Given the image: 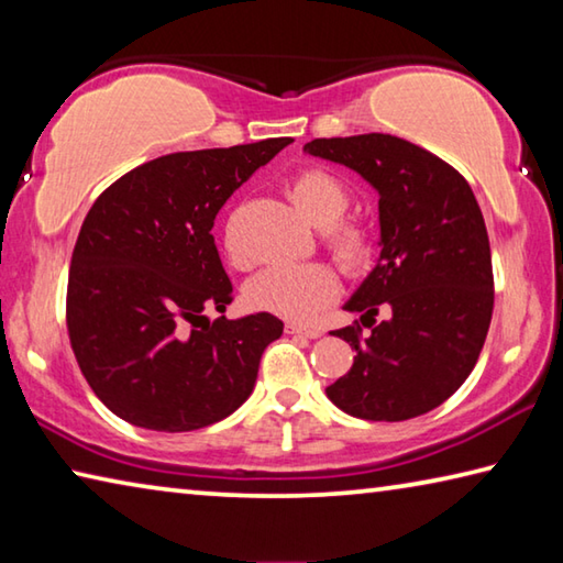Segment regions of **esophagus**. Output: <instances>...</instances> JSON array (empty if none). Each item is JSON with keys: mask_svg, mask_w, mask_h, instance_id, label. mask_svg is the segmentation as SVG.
<instances>
[{"mask_svg": "<svg viewBox=\"0 0 563 563\" xmlns=\"http://www.w3.org/2000/svg\"><path fill=\"white\" fill-rule=\"evenodd\" d=\"M285 332H288V335H295V338H308V340H316V338H320V330H316V328H302V325H295V322H288V325H285Z\"/></svg>", "mask_w": 563, "mask_h": 563, "instance_id": "obj_1", "label": "esophagus"}]
</instances>
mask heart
Instances as JSON below:
<instances>
[{
    "label": "heart",
    "instance_id": "b5f03b06",
    "mask_svg": "<svg viewBox=\"0 0 563 563\" xmlns=\"http://www.w3.org/2000/svg\"><path fill=\"white\" fill-rule=\"evenodd\" d=\"M290 196L312 225L325 228L322 245L342 271L357 273L365 268L373 255V238L360 221L345 218L352 198L347 186L335 174L322 168L302 170L292 178ZM223 247L235 268H247V258L238 247L231 228H225L223 233ZM338 275L328 265H280V268H268L255 275L245 285V300L251 302V308L271 312V316L308 322L338 298Z\"/></svg>",
    "mask_w": 563,
    "mask_h": 563
}]
</instances>
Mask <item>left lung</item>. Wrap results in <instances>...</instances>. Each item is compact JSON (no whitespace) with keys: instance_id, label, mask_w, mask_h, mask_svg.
<instances>
[{"instance_id":"obj_1","label":"left lung","mask_w":563,"mask_h":563,"mask_svg":"<svg viewBox=\"0 0 563 563\" xmlns=\"http://www.w3.org/2000/svg\"><path fill=\"white\" fill-rule=\"evenodd\" d=\"M305 154L347 166L379 194V261L335 335L355 347L328 387L342 412L402 422L450 399L479 360L494 308L489 235L460 170L389 133L316 139Z\"/></svg>"}]
</instances>
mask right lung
<instances>
[{"instance_id":"right-lung-1","label":"right lung","mask_w":563,"mask_h":563,"mask_svg":"<svg viewBox=\"0 0 563 563\" xmlns=\"http://www.w3.org/2000/svg\"><path fill=\"white\" fill-rule=\"evenodd\" d=\"M290 139L180 151L129 170L97 198L76 238L66 328L84 377L126 422L201 430L253 393L271 312L211 320L233 285L213 241L223 203Z\"/></svg>"}]
</instances>
